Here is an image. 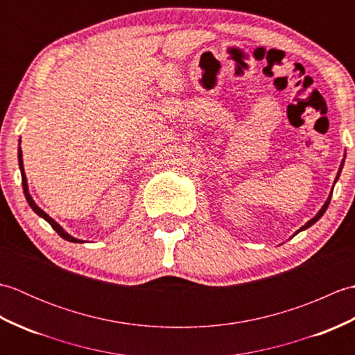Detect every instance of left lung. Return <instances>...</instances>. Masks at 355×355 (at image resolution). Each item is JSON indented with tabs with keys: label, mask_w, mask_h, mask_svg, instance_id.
I'll list each match as a JSON object with an SVG mask.
<instances>
[{
	"label": "left lung",
	"mask_w": 355,
	"mask_h": 355,
	"mask_svg": "<svg viewBox=\"0 0 355 355\" xmlns=\"http://www.w3.org/2000/svg\"><path fill=\"white\" fill-rule=\"evenodd\" d=\"M343 163H345V160L342 162V164H340V169H338V172H337V177H336V182H337V180H338V177H340V172H342V168H343ZM336 182H334V184H336ZM331 195H333V192H331ZM331 195H329V197H328V200H327V202H325V205H323V207L319 210V214L318 215H315L314 218H313V220H310V221H308L305 225H304V227H300L299 230H297V233L299 232H302V230H305V229H308V227H310V225H313L315 221H319L320 220V218H322V215L323 214H325V210L328 209V206H329V201H331Z\"/></svg>",
	"instance_id": "8db88e82"
}]
</instances>
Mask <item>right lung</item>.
<instances>
[{"mask_svg": "<svg viewBox=\"0 0 355 355\" xmlns=\"http://www.w3.org/2000/svg\"><path fill=\"white\" fill-rule=\"evenodd\" d=\"M18 162H19V169H21V178H22V189H24V195H26V200H27V202H28V206L32 207L33 210H35V214H37L40 215L41 218H44L45 221H47L53 229L56 230V233L61 238H64L65 241H70V243H84V241H80V239H76V238H73V236H70L69 233H67L61 225H59L55 220H53V218H50L47 214L44 212L42 209H40L37 207L36 205H35V201H33V198L30 197V193H28V187H27V178H26V173H24V166H22V153H21V148L18 149Z\"/></svg>", "mask_w": 355, "mask_h": 355, "instance_id": "right-lung-1", "label": "right lung"}]
</instances>
